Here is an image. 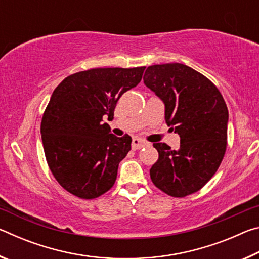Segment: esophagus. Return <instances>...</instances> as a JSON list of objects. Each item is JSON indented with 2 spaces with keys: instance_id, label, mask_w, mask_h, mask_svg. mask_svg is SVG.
<instances>
[{
  "instance_id": "1",
  "label": "esophagus",
  "mask_w": 259,
  "mask_h": 259,
  "mask_svg": "<svg viewBox=\"0 0 259 259\" xmlns=\"http://www.w3.org/2000/svg\"><path fill=\"white\" fill-rule=\"evenodd\" d=\"M148 145V143H146L145 140L139 139V138H134L133 143H131V146H133V150H139V148L145 147Z\"/></svg>"
}]
</instances>
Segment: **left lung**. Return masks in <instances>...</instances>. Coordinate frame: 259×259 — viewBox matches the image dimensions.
<instances>
[{
  "label": "left lung",
  "mask_w": 259,
  "mask_h": 259,
  "mask_svg": "<svg viewBox=\"0 0 259 259\" xmlns=\"http://www.w3.org/2000/svg\"><path fill=\"white\" fill-rule=\"evenodd\" d=\"M144 83L164 104V119L181 137L179 150L154 143L159 159L150 170L162 192L184 198L201 190L216 174L227 145L229 111L217 87L179 63L152 65Z\"/></svg>",
  "instance_id": "1"
}]
</instances>
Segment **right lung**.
<instances>
[{
    "label": "right lung",
    "mask_w": 259,
    "mask_h": 259,
    "mask_svg": "<svg viewBox=\"0 0 259 259\" xmlns=\"http://www.w3.org/2000/svg\"><path fill=\"white\" fill-rule=\"evenodd\" d=\"M145 67L93 68L67 76L52 93L41 135L56 181L71 194L91 200L111 190L131 137H116L104 123L117 100L143 77Z\"/></svg>",
    "instance_id": "obj_1"
}]
</instances>
